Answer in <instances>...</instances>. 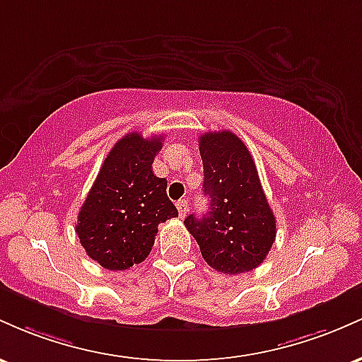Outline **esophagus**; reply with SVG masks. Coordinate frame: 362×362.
Listing matches in <instances>:
<instances>
[{"label": "esophagus", "mask_w": 362, "mask_h": 362, "mask_svg": "<svg viewBox=\"0 0 362 362\" xmlns=\"http://www.w3.org/2000/svg\"><path fill=\"white\" fill-rule=\"evenodd\" d=\"M177 209H178V214H180V218H185L187 213H189V202L178 201L177 202Z\"/></svg>", "instance_id": "obj_1"}]
</instances>
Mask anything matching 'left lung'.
Instances as JSON below:
<instances>
[{"mask_svg": "<svg viewBox=\"0 0 362 362\" xmlns=\"http://www.w3.org/2000/svg\"><path fill=\"white\" fill-rule=\"evenodd\" d=\"M199 151L209 211L202 218L187 216V230L216 271L230 276L250 272L265 260L276 240V218L255 161L231 131L204 132Z\"/></svg>", "mask_w": 362, "mask_h": 362, "instance_id": "obj_1", "label": "left lung"}]
</instances>
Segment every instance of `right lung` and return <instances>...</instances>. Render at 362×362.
I'll use <instances>...</instances> for the list:
<instances>
[{
  "mask_svg": "<svg viewBox=\"0 0 362 362\" xmlns=\"http://www.w3.org/2000/svg\"><path fill=\"white\" fill-rule=\"evenodd\" d=\"M161 136L129 132L115 143L78 213L76 235L91 260L126 271L151 252L158 224L177 218L167 180L153 173Z\"/></svg>",
  "mask_w": 362,
  "mask_h": 362,
  "instance_id": "right-lung-1",
  "label": "right lung"
}]
</instances>
